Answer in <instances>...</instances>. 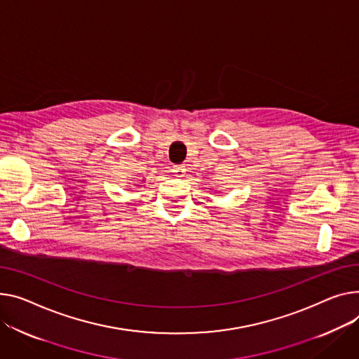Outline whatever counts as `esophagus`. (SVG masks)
Segmentation results:
<instances>
[{
	"label": "esophagus",
	"mask_w": 359,
	"mask_h": 359,
	"mask_svg": "<svg viewBox=\"0 0 359 359\" xmlns=\"http://www.w3.org/2000/svg\"><path fill=\"white\" fill-rule=\"evenodd\" d=\"M173 173H175V176H177V177L184 176V173H186V165H184V164L173 165Z\"/></svg>",
	"instance_id": "34e87169"
}]
</instances>
